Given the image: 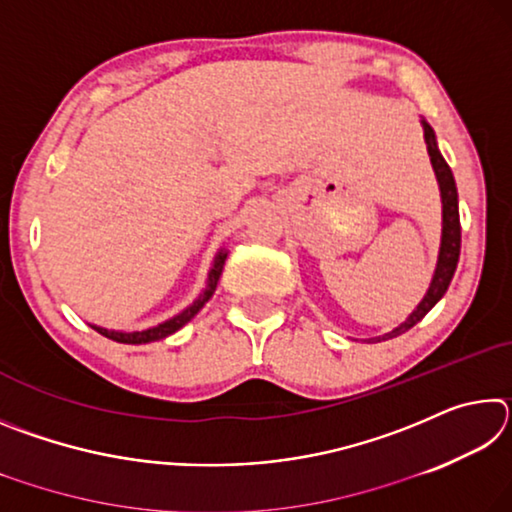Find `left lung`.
Masks as SVG:
<instances>
[{"mask_svg":"<svg viewBox=\"0 0 512 512\" xmlns=\"http://www.w3.org/2000/svg\"><path fill=\"white\" fill-rule=\"evenodd\" d=\"M422 128H424V142H427V151L431 158V167H433V171H436V178H438L440 198H443V237H440L438 264H436V271H433L429 289H427V293H424V298L420 300V305L415 307L413 314L406 318L400 327H395L393 332L370 339L375 343L386 341V339H395V336L409 332L415 323H420V320L429 314L431 307L445 296V291L449 287V282H452L454 271H456L458 255H461V219H458V192H456L454 173L438 151L436 133H433V128L424 119H422Z\"/></svg>","mask_w":512,"mask_h":512,"instance_id":"left-lung-1","label":"left lung"}]
</instances>
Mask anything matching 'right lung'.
<instances>
[{"label": "right lung", "mask_w": 512, "mask_h": 512, "mask_svg": "<svg viewBox=\"0 0 512 512\" xmlns=\"http://www.w3.org/2000/svg\"><path fill=\"white\" fill-rule=\"evenodd\" d=\"M225 257H228V250H219V255L214 257V264L210 268V273H207V282H205V289L201 296H198L192 305L187 309L180 311L178 316H173L169 320H164V323L149 327V329H131V332H115V329H106V327H97L92 325V329H97L101 336H106V339H112L117 343H128V345H142V343H153V341H160V339H167L169 334L178 332L180 327L187 325L189 320H192L198 311L203 309V305L207 300L212 298V293L216 291V282H219L221 271H223V264H225Z\"/></svg>", "instance_id": "add662e5"}]
</instances>
